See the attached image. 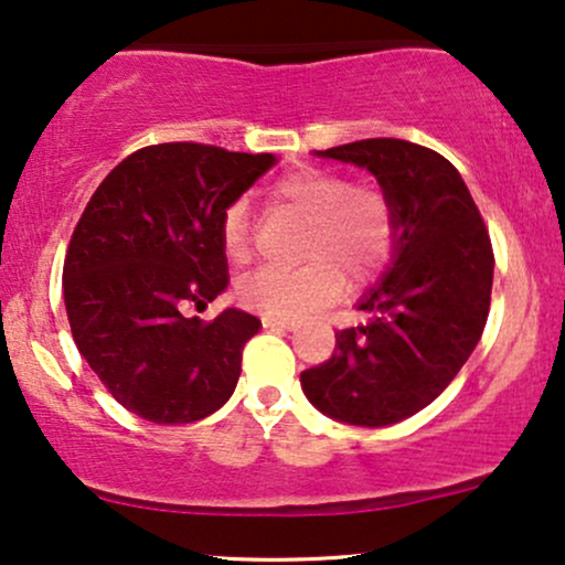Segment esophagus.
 Instances as JSON below:
<instances>
[{
	"mask_svg": "<svg viewBox=\"0 0 565 565\" xmlns=\"http://www.w3.org/2000/svg\"><path fill=\"white\" fill-rule=\"evenodd\" d=\"M263 326L270 328V331H297V323H289V320H278V318H263Z\"/></svg>",
	"mask_w": 565,
	"mask_h": 565,
	"instance_id": "obj_1",
	"label": "esophagus"
}]
</instances>
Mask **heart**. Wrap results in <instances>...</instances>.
<instances>
[{
  "instance_id": "obj_1",
  "label": "heart",
  "mask_w": 565,
  "mask_h": 565,
  "mask_svg": "<svg viewBox=\"0 0 565 565\" xmlns=\"http://www.w3.org/2000/svg\"><path fill=\"white\" fill-rule=\"evenodd\" d=\"M270 200L307 218L305 266H268L239 284V299L266 318L297 320L347 289H362L388 266L396 247V211L375 184H352L344 174L302 167L270 188ZM221 245L230 260L249 253L245 203H232L221 216Z\"/></svg>"
}]
</instances>
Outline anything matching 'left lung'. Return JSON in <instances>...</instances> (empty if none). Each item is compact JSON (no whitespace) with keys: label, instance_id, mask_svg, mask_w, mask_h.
Returning <instances> with one entry per match:
<instances>
[{"label":"left lung","instance_id":"1","mask_svg":"<svg viewBox=\"0 0 565 565\" xmlns=\"http://www.w3.org/2000/svg\"><path fill=\"white\" fill-rule=\"evenodd\" d=\"M367 169L396 211L391 268L367 291L365 323L335 333L305 396L347 425L402 423L435 402L475 352L490 312L492 245L461 174L430 148L370 138L318 151Z\"/></svg>","mask_w":565,"mask_h":565}]
</instances>
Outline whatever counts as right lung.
Segmentation results:
<instances>
[{"mask_svg": "<svg viewBox=\"0 0 565 565\" xmlns=\"http://www.w3.org/2000/svg\"><path fill=\"white\" fill-rule=\"evenodd\" d=\"M276 163L203 142H159L117 163L77 221L62 287L70 331L106 391L156 425H188L237 388L260 320L184 316L230 284L221 216Z\"/></svg>", "mask_w": 565, "mask_h": 565, "instance_id": "add662e5", "label": "right lung"}]
</instances>
